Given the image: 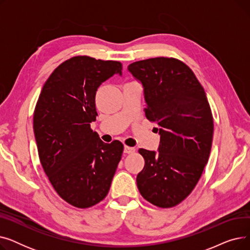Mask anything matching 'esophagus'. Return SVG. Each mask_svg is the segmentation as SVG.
I'll return each mask as SVG.
<instances>
[{"label": "esophagus", "instance_id": "34e87169", "mask_svg": "<svg viewBox=\"0 0 250 250\" xmlns=\"http://www.w3.org/2000/svg\"><path fill=\"white\" fill-rule=\"evenodd\" d=\"M124 152H125V154H132V153H135V152H136V149H135V148H133V147H128V146H125Z\"/></svg>", "mask_w": 250, "mask_h": 250}]
</instances>
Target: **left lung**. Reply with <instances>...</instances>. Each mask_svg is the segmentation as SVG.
<instances>
[{
    "label": "left lung",
    "instance_id": "obj_1",
    "mask_svg": "<svg viewBox=\"0 0 250 250\" xmlns=\"http://www.w3.org/2000/svg\"><path fill=\"white\" fill-rule=\"evenodd\" d=\"M142 82L146 117L160 134L159 151L140 149L145 166L137 187L146 201L172 208L199 182L212 148L214 121L206 92L193 72L174 58H154L127 67Z\"/></svg>",
    "mask_w": 250,
    "mask_h": 250
}]
</instances>
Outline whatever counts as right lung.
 <instances>
[{"label": "right lung", "mask_w": 250, "mask_h": 250, "mask_svg": "<svg viewBox=\"0 0 250 250\" xmlns=\"http://www.w3.org/2000/svg\"><path fill=\"white\" fill-rule=\"evenodd\" d=\"M122 70L116 61L73 57L50 74L36 102L39 160L57 193L76 208L95 206L107 195L122 159V142L103 143L90 126L97 116V88Z\"/></svg>", "instance_id": "add662e5"}]
</instances>
